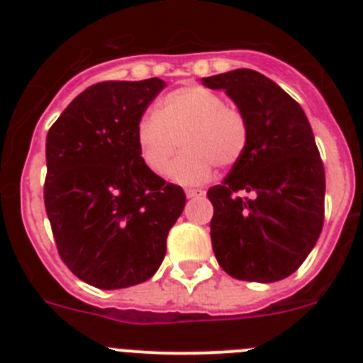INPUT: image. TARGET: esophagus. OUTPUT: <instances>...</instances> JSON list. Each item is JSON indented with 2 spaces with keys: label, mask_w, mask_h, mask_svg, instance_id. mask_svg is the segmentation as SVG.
I'll list each match as a JSON object with an SVG mask.
<instances>
[{
  "label": "esophagus",
  "mask_w": 363,
  "mask_h": 363,
  "mask_svg": "<svg viewBox=\"0 0 363 363\" xmlns=\"http://www.w3.org/2000/svg\"><path fill=\"white\" fill-rule=\"evenodd\" d=\"M185 194H187V198H201L205 192L200 191V189H187V191H185Z\"/></svg>",
  "instance_id": "34e87169"
}]
</instances>
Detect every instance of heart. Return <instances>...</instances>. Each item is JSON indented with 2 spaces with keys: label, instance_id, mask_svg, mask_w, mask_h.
Here are the masks:
<instances>
[{
  "label": "heart",
  "instance_id": "obj_1",
  "mask_svg": "<svg viewBox=\"0 0 363 363\" xmlns=\"http://www.w3.org/2000/svg\"><path fill=\"white\" fill-rule=\"evenodd\" d=\"M136 145L143 165L163 174L182 143L184 154L169 169L171 179L201 184L213 165H236L249 145V121L238 107L225 105L218 92L201 85L182 86L163 96L154 114L136 125Z\"/></svg>",
  "mask_w": 363,
  "mask_h": 363
}]
</instances>
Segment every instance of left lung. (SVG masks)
Listing matches in <instances>:
<instances>
[{
	"label": "left lung",
	"mask_w": 363,
	"mask_h": 363,
	"mask_svg": "<svg viewBox=\"0 0 363 363\" xmlns=\"http://www.w3.org/2000/svg\"><path fill=\"white\" fill-rule=\"evenodd\" d=\"M201 83L223 89L251 129L243 158L207 192L214 256L236 280H284L303 264L323 225L325 171L306 112L251 69Z\"/></svg>",
	"instance_id": "left-lung-1"
}]
</instances>
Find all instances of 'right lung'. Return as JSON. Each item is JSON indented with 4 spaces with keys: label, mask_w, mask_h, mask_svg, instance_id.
I'll return each mask as SVG.
<instances>
[{
    "label": "right lung",
    "mask_w": 363,
    "mask_h": 363,
    "mask_svg": "<svg viewBox=\"0 0 363 363\" xmlns=\"http://www.w3.org/2000/svg\"><path fill=\"white\" fill-rule=\"evenodd\" d=\"M165 82H101L47 134L45 209L67 267L98 289L149 280L185 207L179 185L143 165L136 125Z\"/></svg>",
    "instance_id": "right-lung-1"
}]
</instances>
